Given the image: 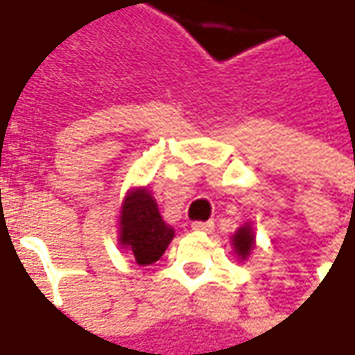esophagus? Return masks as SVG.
I'll use <instances>...</instances> for the list:
<instances>
[{"instance_id": "obj_1", "label": "esophagus", "mask_w": 355, "mask_h": 355, "mask_svg": "<svg viewBox=\"0 0 355 355\" xmlns=\"http://www.w3.org/2000/svg\"><path fill=\"white\" fill-rule=\"evenodd\" d=\"M191 229L193 231H201V233H211L213 229H215V223L213 221H196V223H191Z\"/></svg>"}]
</instances>
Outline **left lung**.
<instances>
[{"instance_id":"1","label":"left lung","mask_w":355,"mask_h":355,"mask_svg":"<svg viewBox=\"0 0 355 355\" xmlns=\"http://www.w3.org/2000/svg\"><path fill=\"white\" fill-rule=\"evenodd\" d=\"M233 247H235L237 257H241L243 261L251 254L252 247H254V235H252L251 225L241 227L237 233L233 235Z\"/></svg>"}]
</instances>
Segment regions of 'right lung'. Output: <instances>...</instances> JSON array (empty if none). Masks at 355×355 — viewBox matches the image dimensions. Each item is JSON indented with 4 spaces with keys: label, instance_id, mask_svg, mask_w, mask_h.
I'll use <instances>...</instances> for the list:
<instances>
[{
    "label": "right lung",
    "instance_id": "right-lung-1",
    "mask_svg": "<svg viewBox=\"0 0 355 355\" xmlns=\"http://www.w3.org/2000/svg\"><path fill=\"white\" fill-rule=\"evenodd\" d=\"M120 245L130 251L138 265H152L168 249L171 229L157 211L156 199L146 187L132 189L120 211Z\"/></svg>",
    "mask_w": 355,
    "mask_h": 355
}]
</instances>
